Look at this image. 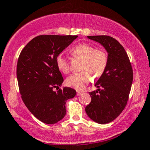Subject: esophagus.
<instances>
[{"label": "esophagus", "mask_w": 150, "mask_h": 150, "mask_svg": "<svg viewBox=\"0 0 150 150\" xmlns=\"http://www.w3.org/2000/svg\"><path fill=\"white\" fill-rule=\"evenodd\" d=\"M82 93H83V92H82V91H77V95L78 96L82 95Z\"/></svg>", "instance_id": "obj_1"}]
</instances>
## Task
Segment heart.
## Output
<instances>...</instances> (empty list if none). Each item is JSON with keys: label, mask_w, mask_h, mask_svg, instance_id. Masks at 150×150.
<instances>
[{"label": "heart", "mask_w": 150, "mask_h": 150, "mask_svg": "<svg viewBox=\"0 0 150 150\" xmlns=\"http://www.w3.org/2000/svg\"><path fill=\"white\" fill-rule=\"evenodd\" d=\"M71 53L83 59L82 72L74 73L67 78L66 83L76 90L84 89L85 86L95 78L101 76L108 64V55L103 50H97L88 44H80L71 49ZM56 64L61 72L67 74L70 72V62L63 53L57 56Z\"/></svg>", "instance_id": "heart-1"}]
</instances>
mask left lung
<instances>
[{
  "label": "left lung",
  "mask_w": 150,
  "mask_h": 150,
  "mask_svg": "<svg viewBox=\"0 0 150 150\" xmlns=\"http://www.w3.org/2000/svg\"><path fill=\"white\" fill-rule=\"evenodd\" d=\"M108 52V64L96 82L98 89L90 93L91 101L86 107L88 117L98 124L111 122L127 105L133 81V70L122 45L109 36H88Z\"/></svg>",
  "instance_id": "1"
}]
</instances>
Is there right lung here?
I'll return each mask as SVG.
<instances>
[{
    "mask_svg": "<svg viewBox=\"0 0 150 150\" xmlns=\"http://www.w3.org/2000/svg\"><path fill=\"white\" fill-rule=\"evenodd\" d=\"M77 37L38 36L20 53L16 75L21 98L30 112L45 124L62 120L66 114V101L76 95L72 88H59L64 79L57 66L56 57Z\"/></svg>",
    "mask_w": 150,
    "mask_h": 150,
    "instance_id": "right-lung-1",
    "label": "right lung"
}]
</instances>
